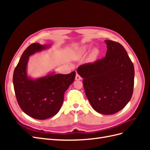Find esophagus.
<instances>
[{"instance_id":"1","label":"esophagus","mask_w":150,"mask_h":150,"mask_svg":"<svg viewBox=\"0 0 150 150\" xmlns=\"http://www.w3.org/2000/svg\"><path fill=\"white\" fill-rule=\"evenodd\" d=\"M76 80H81V79H82V78L79 75V74L76 73Z\"/></svg>"}]
</instances>
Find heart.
I'll use <instances>...</instances> for the list:
<instances>
[{
    "mask_svg": "<svg viewBox=\"0 0 150 150\" xmlns=\"http://www.w3.org/2000/svg\"><path fill=\"white\" fill-rule=\"evenodd\" d=\"M84 50H86V47H84Z\"/></svg>",
    "mask_w": 150,
    "mask_h": 150,
    "instance_id": "1",
    "label": "heart"
}]
</instances>
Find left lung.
Wrapping results in <instances>:
<instances>
[{
	"label": "left lung",
	"mask_w": 150,
	"mask_h": 150,
	"mask_svg": "<svg viewBox=\"0 0 150 150\" xmlns=\"http://www.w3.org/2000/svg\"><path fill=\"white\" fill-rule=\"evenodd\" d=\"M106 56L80 66L85 94L94 110L103 115L115 114L132 97L134 69L125 49L118 42L106 40Z\"/></svg>",
	"instance_id": "left-lung-1"
}]
</instances>
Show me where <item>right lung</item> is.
I'll list each match as a JSON object with an SVG mask.
<instances>
[{"mask_svg": "<svg viewBox=\"0 0 150 150\" xmlns=\"http://www.w3.org/2000/svg\"><path fill=\"white\" fill-rule=\"evenodd\" d=\"M47 48L33 43L24 51L13 74V84L18 104L26 115L37 120L56 115L64 101V94L75 79L74 71L68 74H50L33 80L28 78L29 56Z\"/></svg>", "mask_w": 150, "mask_h": 150, "instance_id": "add662e5", "label": "right lung"}]
</instances>
